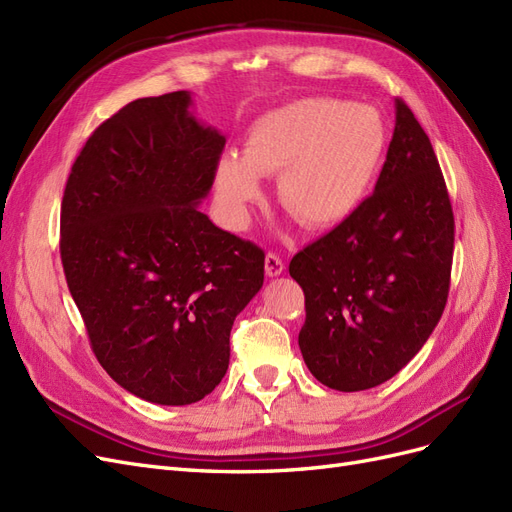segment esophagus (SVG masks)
<instances>
[{
	"instance_id": "obj_1",
	"label": "esophagus",
	"mask_w": 512,
	"mask_h": 512,
	"mask_svg": "<svg viewBox=\"0 0 512 512\" xmlns=\"http://www.w3.org/2000/svg\"><path fill=\"white\" fill-rule=\"evenodd\" d=\"M265 271H267L269 277L282 275V273H284V262H282V258L277 256V254H273V252H269V254L265 256Z\"/></svg>"
}]
</instances>
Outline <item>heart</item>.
Listing matches in <instances>:
<instances>
[{
	"instance_id": "heart-1",
	"label": "heart",
	"mask_w": 512,
	"mask_h": 512,
	"mask_svg": "<svg viewBox=\"0 0 512 512\" xmlns=\"http://www.w3.org/2000/svg\"><path fill=\"white\" fill-rule=\"evenodd\" d=\"M386 151L376 108L337 98H301L262 113L247 128L241 156L215 162V192L228 218L247 220L262 196L260 177L277 179V198L305 228L329 230L363 205Z\"/></svg>"
}]
</instances>
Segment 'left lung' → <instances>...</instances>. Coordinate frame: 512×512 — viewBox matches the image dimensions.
I'll use <instances>...</instances> for the list:
<instances>
[{"label": "left lung", "mask_w": 512, "mask_h": 512, "mask_svg": "<svg viewBox=\"0 0 512 512\" xmlns=\"http://www.w3.org/2000/svg\"><path fill=\"white\" fill-rule=\"evenodd\" d=\"M455 218L429 136L395 100V132L374 188L346 222L290 260L305 292L299 348L335 391L391 380L442 318Z\"/></svg>", "instance_id": "8db88e82"}]
</instances>
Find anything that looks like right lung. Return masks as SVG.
<instances>
[{
	"label": "right lung",
	"mask_w": 512,
	"mask_h": 512,
	"mask_svg": "<svg viewBox=\"0 0 512 512\" xmlns=\"http://www.w3.org/2000/svg\"><path fill=\"white\" fill-rule=\"evenodd\" d=\"M190 91L126 104L89 136L61 200V265L96 359L128 393L188 406L228 369L265 252L200 211L226 138Z\"/></svg>",
	"instance_id": "obj_1"
}]
</instances>
